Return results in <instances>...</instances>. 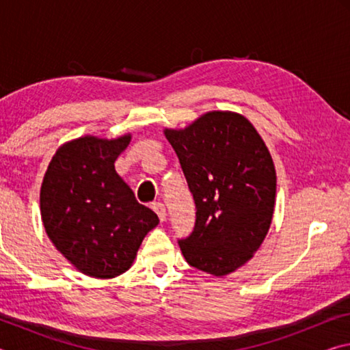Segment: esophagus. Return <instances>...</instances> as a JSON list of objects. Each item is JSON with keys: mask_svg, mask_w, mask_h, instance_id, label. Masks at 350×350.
Segmentation results:
<instances>
[{"mask_svg": "<svg viewBox=\"0 0 350 350\" xmlns=\"http://www.w3.org/2000/svg\"><path fill=\"white\" fill-rule=\"evenodd\" d=\"M151 208L157 213V216H159V219H161L162 222L165 221V219H167V210H165V205L162 202H154L151 205Z\"/></svg>", "mask_w": 350, "mask_h": 350, "instance_id": "34e87169", "label": "esophagus"}]
</instances>
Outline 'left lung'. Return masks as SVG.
<instances>
[{"label": "left lung", "mask_w": 350, "mask_h": 350, "mask_svg": "<svg viewBox=\"0 0 350 350\" xmlns=\"http://www.w3.org/2000/svg\"><path fill=\"white\" fill-rule=\"evenodd\" d=\"M196 204V225L179 247L187 262L227 276L253 258L275 211L276 171L248 118L210 111L183 129L165 128Z\"/></svg>", "instance_id": "obj_1"}]
</instances>
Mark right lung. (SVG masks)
I'll return each instance as SVG.
<instances>
[{"label":"right lung","mask_w":350,"mask_h":350,"mask_svg":"<svg viewBox=\"0 0 350 350\" xmlns=\"http://www.w3.org/2000/svg\"><path fill=\"white\" fill-rule=\"evenodd\" d=\"M129 142L131 134L66 142L49 162L40 189L41 221L52 244L77 270L100 280L125 273L159 224L116 171L114 162Z\"/></svg>","instance_id":"obj_1"}]
</instances>
